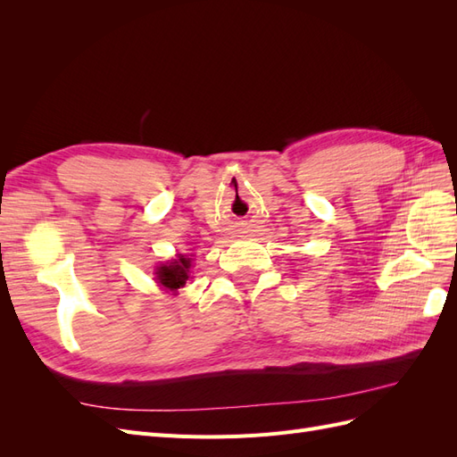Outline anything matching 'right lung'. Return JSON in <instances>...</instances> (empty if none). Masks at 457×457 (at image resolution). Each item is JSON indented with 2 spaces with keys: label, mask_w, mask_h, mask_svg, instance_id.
Masks as SVG:
<instances>
[{
  "label": "right lung",
  "mask_w": 457,
  "mask_h": 457,
  "mask_svg": "<svg viewBox=\"0 0 457 457\" xmlns=\"http://www.w3.org/2000/svg\"><path fill=\"white\" fill-rule=\"evenodd\" d=\"M190 267L192 261L185 255H179L177 259H171L156 269V280L163 289L175 294L190 278Z\"/></svg>",
  "instance_id": "add662e5"
}]
</instances>
